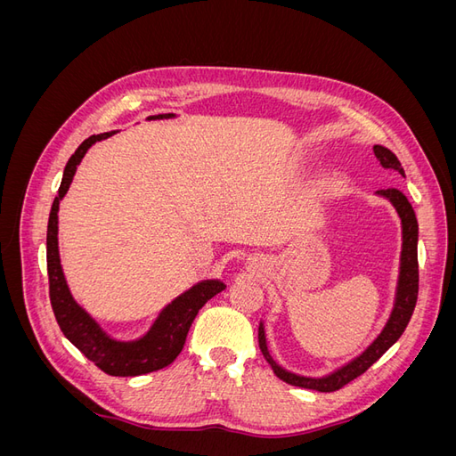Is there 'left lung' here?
I'll list each match as a JSON object with an SVG mask.
<instances>
[{
  "label": "left lung",
  "instance_id": "left-lung-1",
  "mask_svg": "<svg viewBox=\"0 0 456 456\" xmlns=\"http://www.w3.org/2000/svg\"><path fill=\"white\" fill-rule=\"evenodd\" d=\"M375 150L377 159L382 163V167L386 169H394L402 176H405L402 163L395 158L394 151L384 146H372ZM377 194L388 198L394 207L399 213V218H402V228H403V249H402V268H399V281H397V295H395V305L392 310V315L388 323L382 329V333L377 337V340L370 344V346L362 354L357 355L355 360H352L348 365L340 367L338 370L330 372V375L323 379H308V377H298L281 369L278 363L272 360V355L268 354L266 348V337H265V327L262 323L258 325V346L262 355L266 357V362L273 369L275 377L281 379L287 384L300 386V388H308V390H317V392H335L340 390L342 386H346L354 379L360 375L375 363L379 357L388 350L392 344L403 335V330L411 320L412 310L417 306V297H419V256H417V241H419V223H417V215L412 211V207L409 200L402 190L397 188H382Z\"/></svg>",
  "mask_w": 456,
  "mask_h": 456
}]
</instances>
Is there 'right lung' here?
Listing matches in <instances>:
<instances>
[{
  "label": "right lung",
  "mask_w": 456,
  "mask_h": 456,
  "mask_svg": "<svg viewBox=\"0 0 456 456\" xmlns=\"http://www.w3.org/2000/svg\"><path fill=\"white\" fill-rule=\"evenodd\" d=\"M161 118H173V114L150 116L148 119ZM112 134L114 131L89 136V139H86L77 146V150L74 151L72 158L68 159L64 167L59 196L54 198L51 205L47 224L49 298L53 314L57 317V323L64 337L70 340L87 360H91L96 367L104 370L106 375L139 377L146 375V372L167 367L169 363L175 362V357L181 354L184 346L190 325L194 322L200 308L207 300L223 291L226 285L218 280H207L188 289L186 293L176 297L169 306L163 308L156 323L151 325V329L142 338L133 342H118L114 338H110L104 330L96 325L93 317L84 308L77 306V302L72 298L70 291H68L59 258V203L64 198L68 188H70L77 165L81 158L86 156V151L96 141H104Z\"/></svg>",
  "instance_id": "1"
}]
</instances>
